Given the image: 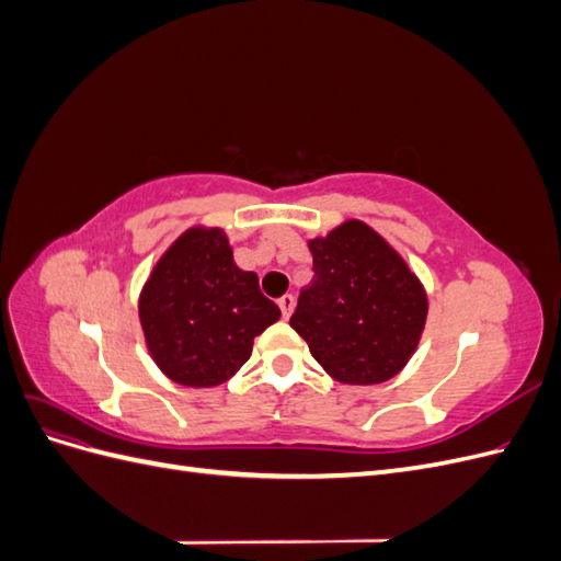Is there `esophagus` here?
I'll return each mask as SVG.
<instances>
[{
    "instance_id": "34e87169",
    "label": "esophagus",
    "mask_w": 561,
    "mask_h": 561,
    "mask_svg": "<svg viewBox=\"0 0 561 561\" xmlns=\"http://www.w3.org/2000/svg\"><path fill=\"white\" fill-rule=\"evenodd\" d=\"M278 307H280L283 318L287 320V318L293 316V311H295V297H293V295H283V297L278 299Z\"/></svg>"
}]
</instances>
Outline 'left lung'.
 <instances>
[{"label": "left lung", "mask_w": 561, "mask_h": 561, "mask_svg": "<svg viewBox=\"0 0 561 561\" xmlns=\"http://www.w3.org/2000/svg\"><path fill=\"white\" fill-rule=\"evenodd\" d=\"M307 245L316 276L299 295L293 330L339 383L393 379L426 328V287L363 219H346Z\"/></svg>", "instance_id": "8db88e82"}]
</instances>
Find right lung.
I'll return each instance as SVG.
<instances>
[{"label": "right lung", "instance_id": "right-lung-1", "mask_svg": "<svg viewBox=\"0 0 561 561\" xmlns=\"http://www.w3.org/2000/svg\"><path fill=\"white\" fill-rule=\"evenodd\" d=\"M138 313L151 360L190 388L229 381L252 355L254 336L280 318L257 274L233 262L227 231L206 225L190 227L161 254Z\"/></svg>", "mask_w": 561, "mask_h": 561}]
</instances>
